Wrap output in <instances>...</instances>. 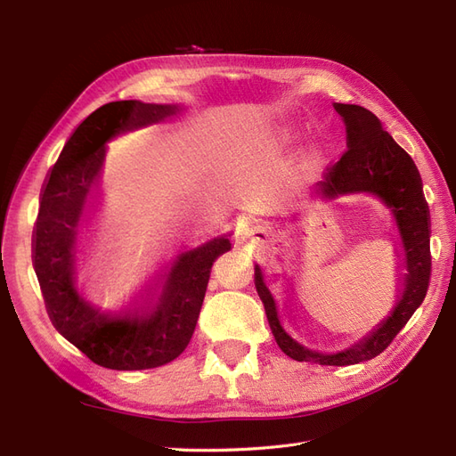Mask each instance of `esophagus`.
<instances>
[{
	"label": "esophagus",
	"instance_id": "34e87169",
	"mask_svg": "<svg viewBox=\"0 0 456 456\" xmlns=\"http://www.w3.org/2000/svg\"><path fill=\"white\" fill-rule=\"evenodd\" d=\"M247 232H249V233H268V230L262 228V226H249V228H247Z\"/></svg>",
	"mask_w": 456,
	"mask_h": 456
}]
</instances>
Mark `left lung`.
Here are the masks:
<instances>
[{"mask_svg": "<svg viewBox=\"0 0 456 456\" xmlns=\"http://www.w3.org/2000/svg\"><path fill=\"white\" fill-rule=\"evenodd\" d=\"M346 127V151L333 165H329L320 188L327 198L354 191H369L390 207L402 233L405 268L403 295L394 314L375 333L354 348L323 355L300 346L285 333L280 323L273 297L255 266V287L265 305L272 335L283 354L297 362H314L322 365H354L367 362L390 346L395 335L405 327L411 315L422 305L432 275L430 255V209L422 191V181L415 161L382 129L379 118L357 104H333Z\"/></svg>", "mask_w": 456, "mask_h": 456, "instance_id": "8db88e82", "label": "left lung"}]
</instances>
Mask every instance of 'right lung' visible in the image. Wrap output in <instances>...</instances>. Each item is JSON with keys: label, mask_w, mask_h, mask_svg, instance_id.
Wrapping results in <instances>:
<instances>
[{"label": "right lung", "mask_w": 456, "mask_h": 456, "mask_svg": "<svg viewBox=\"0 0 456 456\" xmlns=\"http://www.w3.org/2000/svg\"><path fill=\"white\" fill-rule=\"evenodd\" d=\"M175 104L108 102L79 123L41 188L32 233V262L54 329L96 365L116 370L151 369L181 355L194 335L213 262L230 251L215 238L183 253L165 275L156 312L134 317L99 314L76 289V233L89 188L114 136L175 116Z\"/></svg>", "instance_id": "right-lung-1"}]
</instances>
